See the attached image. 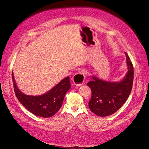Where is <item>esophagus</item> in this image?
Instances as JSON below:
<instances>
[{
	"label": "esophagus",
	"instance_id": "34e87169",
	"mask_svg": "<svg viewBox=\"0 0 149 149\" xmlns=\"http://www.w3.org/2000/svg\"><path fill=\"white\" fill-rule=\"evenodd\" d=\"M84 79H85L84 72L83 71H81L78 72V73L75 74L74 75L73 78H72V81H73V83L75 86H80L83 84L84 81Z\"/></svg>",
	"mask_w": 149,
	"mask_h": 149
}]
</instances>
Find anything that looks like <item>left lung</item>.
<instances>
[{
  "label": "left lung",
  "instance_id": "1",
  "mask_svg": "<svg viewBox=\"0 0 149 149\" xmlns=\"http://www.w3.org/2000/svg\"><path fill=\"white\" fill-rule=\"evenodd\" d=\"M128 70L125 77L120 82H108L93 77L87 83L92 92L89 101L91 111L100 116H107L117 111L127 100L132 89L133 66L127 53Z\"/></svg>",
  "mask_w": 149,
  "mask_h": 149
}]
</instances>
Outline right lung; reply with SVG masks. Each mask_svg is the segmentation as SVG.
<instances>
[{
  "label": "right lung",
  "instance_id": "right-lung-1",
  "mask_svg": "<svg viewBox=\"0 0 149 149\" xmlns=\"http://www.w3.org/2000/svg\"><path fill=\"white\" fill-rule=\"evenodd\" d=\"M12 78L14 93L21 103L33 114L38 116L48 118L54 115L62 107L63 98L70 88L69 77L63 79L47 93L39 96H28L18 89L13 72Z\"/></svg>",
  "mask_w": 149,
  "mask_h": 149
}]
</instances>
